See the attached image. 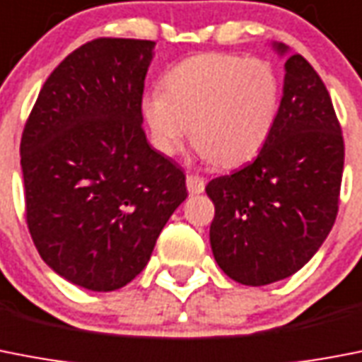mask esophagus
<instances>
[{"instance_id": "1", "label": "esophagus", "mask_w": 362, "mask_h": 362, "mask_svg": "<svg viewBox=\"0 0 362 362\" xmlns=\"http://www.w3.org/2000/svg\"><path fill=\"white\" fill-rule=\"evenodd\" d=\"M186 186H187V191H189L191 195H199V193H202V191H204L206 180L200 175H187Z\"/></svg>"}]
</instances>
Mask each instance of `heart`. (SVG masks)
<instances>
[{"label":"heart","instance_id":"obj_1","mask_svg":"<svg viewBox=\"0 0 362 362\" xmlns=\"http://www.w3.org/2000/svg\"><path fill=\"white\" fill-rule=\"evenodd\" d=\"M163 86L141 97L151 144L163 156L178 153L189 130L200 156L230 169L250 162L272 134L279 81L267 60L200 53L175 64Z\"/></svg>","mask_w":362,"mask_h":362}]
</instances>
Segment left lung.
Returning <instances> with one entry per match:
<instances>
[{"label": "left lung", "instance_id": "1", "mask_svg": "<svg viewBox=\"0 0 362 362\" xmlns=\"http://www.w3.org/2000/svg\"><path fill=\"white\" fill-rule=\"evenodd\" d=\"M276 49L285 53V45ZM344 139L326 86L302 54L285 62L272 134L254 162L214 178L209 241L215 261L243 285L298 272L326 241L339 211Z\"/></svg>", "mask_w": 362, "mask_h": 362}]
</instances>
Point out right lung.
Here are the masks:
<instances>
[{"label":"right lung","mask_w":362,"mask_h":362,"mask_svg":"<svg viewBox=\"0 0 362 362\" xmlns=\"http://www.w3.org/2000/svg\"><path fill=\"white\" fill-rule=\"evenodd\" d=\"M154 42L95 38L42 86L21 134L25 221L42 259L108 293L145 269L186 200V175L147 141L145 75Z\"/></svg>","instance_id":"1"}]
</instances>
